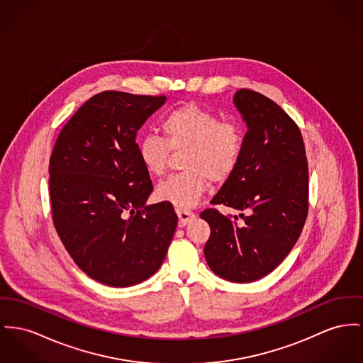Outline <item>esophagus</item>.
Masks as SVG:
<instances>
[{
	"instance_id": "esophagus-1",
	"label": "esophagus",
	"mask_w": 363,
	"mask_h": 363,
	"mask_svg": "<svg viewBox=\"0 0 363 363\" xmlns=\"http://www.w3.org/2000/svg\"><path fill=\"white\" fill-rule=\"evenodd\" d=\"M176 213L179 216V227H184L187 223H190L195 218V213L187 209H176Z\"/></svg>"
}]
</instances>
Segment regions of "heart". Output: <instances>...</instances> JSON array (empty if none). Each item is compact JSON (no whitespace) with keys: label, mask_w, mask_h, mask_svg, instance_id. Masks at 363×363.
I'll return each mask as SVG.
<instances>
[{"label":"heart","mask_w":363,"mask_h":363,"mask_svg":"<svg viewBox=\"0 0 363 363\" xmlns=\"http://www.w3.org/2000/svg\"><path fill=\"white\" fill-rule=\"evenodd\" d=\"M162 138L147 135L138 152L151 176L165 173L170 150L182 151L183 173L174 174L157 187V198L176 208L194 206L212 183L225 182L241 161L245 133L240 122L221 121L218 114L187 104L168 113L161 122Z\"/></svg>","instance_id":"1"}]
</instances>
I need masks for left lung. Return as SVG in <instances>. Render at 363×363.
I'll return each mask as SVG.
<instances>
[{
  "label": "left lung",
  "mask_w": 363,
  "mask_h": 363,
  "mask_svg": "<svg viewBox=\"0 0 363 363\" xmlns=\"http://www.w3.org/2000/svg\"><path fill=\"white\" fill-rule=\"evenodd\" d=\"M234 103L247 125L241 161L211 201L240 211L208 208L203 247L211 269L238 284L253 282L282 263L308 215V164L297 123L271 99L240 89Z\"/></svg>",
  "instance_id": "8db88e82"
}]
</instances>
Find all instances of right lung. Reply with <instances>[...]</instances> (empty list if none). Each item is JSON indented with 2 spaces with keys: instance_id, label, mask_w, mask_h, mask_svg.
I'll list each match as a JSON object with an SVG mask.
<instances>
[{
  "instance_id": "add662e5",
  "label": "right lung",
  "mask_w": 363,
  "mask_h": 363,
  "mask_svg": "<svg viewBox=\"0 0 363 363\" xmlns=\"http://www.w3.org/2000/svg\"><path fill=\"white\" fill-rule=\"evenodd\" d=\"M165 99L97 94L63 126L50 154L56 233L74 263L107 286H132L155 274L177 225L169 202L145 206L152 183L136 143Z\"/></svg>"
}]
</instances>
